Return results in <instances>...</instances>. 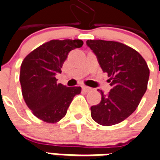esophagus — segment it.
<instances>
[{
  "label": "esophagus",
  "instance_id": "esophagus-1",
  "mask_svg": "<svg viewBox=\"0 0 160 160\" xmlns=\"http://www.w3.org/2000/svg\"><path fill=\"white\" fill-rule=\"evenodd\" d=\"M82 89H83V91L85 92H89V91L92 90V89H91V88H89V87H87V86H83Z\"/></svg>",
  "mask_w": 160,
  "mask_h": 160
}]
</instances>
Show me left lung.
<instances>
[{
	"label": "left lung",
	"mask_w": 160,
	"mask_h": 160,
	"mask_svg": "<svg viewBox=\"0 0 160 160\" xmlns=\"http://www.w3.org/2000/svg\"><path fill=\"white\" fill-rule=\"evenodd\" d=\"M112 87L107 94L99 89L102 100L91 107V116L103 126L117 124L132 115L147 88L150 70L138 51L117 41L88 40Z\"/></svg>",
	"instance_id": "8db88e82"
}]
</instances>
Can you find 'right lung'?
Returning <instances> with one entry per match:
<instances>
[{"label": "right lung", "instance_id": "add662e5", "mask_svg": "<svg viewBox=\"0 0 160 160\" xmlns=\"http://www.w3.org/2000/svg\"><path fill=\"white\" fill-rule=\"evenodd\" d=\"M81 40H52L32 51L20 68L19 80L23 99L32 114L44 122L54 123L67 114L81 87H67L57 82L55 76L70 51L80 48Z\"/></svg>", "mask_w": 160, "mask_h": 160}]
</instances>
